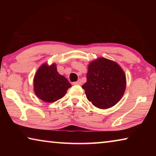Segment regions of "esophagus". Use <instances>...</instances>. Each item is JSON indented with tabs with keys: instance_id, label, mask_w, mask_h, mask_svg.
<instances>
[{
	"instance_id": "34e87169",
	"label": "esophagus",
	"mask_w": 156,
	"mask_h": 156,
	"mask_svg": "<svg viewBox=\"0 0 156 156\" xmlns=\"http://www.w3.org/2000/svg\"><path fill=\"white\" fill-rule=\"evenodd\" d=\"M82 83H81V80H78V81L74 82V83H73V84H78V85H80Z\"/></svg>"
}]
</instances>
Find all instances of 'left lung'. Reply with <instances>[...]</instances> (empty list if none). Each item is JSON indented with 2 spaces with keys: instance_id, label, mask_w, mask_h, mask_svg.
Segmentation results:
<instances>
[{
  "instance_id": "left-lung-1",
  "label": "left lung",
  "mask_w": 156,
  "mask_h": 156,
  "mask_svg": "<svg viewBox=\"0 0 156 156\" xmlns=\"http://www.w3.org/2000/svg\"><path fill=\"white\" fill-rule=\"evenodd\" d=\"M82 87L89 102L99 109H108L125 93L126 76L117 63L100 58L89 65L87 82Z\"/></svg>"
}]
</instances>
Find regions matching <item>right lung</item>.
<instances>
[{
	"label": "right lung",
	"mask_w": 156,
	"mask_h": 156,
	"mask_svg": "<svg viewBox=\"0 0 156 156\" xmlns=\"http://www.w3.org/2000/svg\"><path fill=\"white\" fill-rule=\"evenodd\" d=\"M34 91L39 98L47 102H53L65 96L72 85L65 76L57 72L56 64H43L34 76Z\"/></svg>",
	"instance_id": "1"
}]
</instances>
